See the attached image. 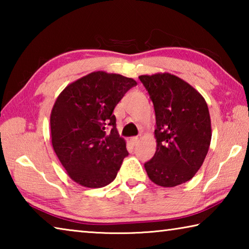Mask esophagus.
<instances>
[{
  "mask_svg": "<svg viewBox=\"0 0 249 249\" xmlns=\"http://www.w3.org/2000/svg\"><path fill=\"white\" fill-rule=\"evenodd\" d=\"M130 142H132L133 145H137L138 142H140V138L136 137V136H134V137L130 138Z\"/></svg>",
  "mask_w": 249,
  "mask_h": 249,
  "instance_id": "1",
  "label": "esophagus"
}]
</instances>
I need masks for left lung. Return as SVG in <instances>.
<instances>
[{"instance_id":"1","label":"left lung","mask_w":249,"mask_h":249,"mask_svg":"<svg viewBox=\"0 0 249 249\" xmlns=\"http://www.w3.org/2000/svg\"><path fill=\"white\" fill-rule=\"evenodd\" d=\"M156 114L157 149L145 163L149 179L170 188L192 179L206 157L212 137L205 100L184 80L168 72L140 75Z\"/></svg>"}]
</instances>
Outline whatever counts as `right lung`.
Instances as JSON below:
<instances>
[{
    "instance_id": "1",
    "label": "right lung",
    "mask_w": 249,
    "mask_h": 249,
    "mask_svg": "<svg viewBox=\"0 0 249 249\" xmlns=\"http://www.w3.org/2000/svg\"><path fill=\"white\" fill-rule=\"evenodd\" d=\"M136 84L122 74L94 71L68 84L58 95L50 114L52 144L74 182L102 188L115 179L128 153L113 111Z\"/></svg>"
}]
</instances>
